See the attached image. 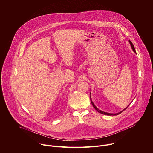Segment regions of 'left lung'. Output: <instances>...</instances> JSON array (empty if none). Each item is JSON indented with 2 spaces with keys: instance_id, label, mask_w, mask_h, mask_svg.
Instances as JSON below:
<instances>
[{
  "instance_id": "8db88e82",
  "label": "left lung",
  "mask_w": 153,
  "mask_h": 153,
  "mask_svg": "<svg viewBox=\"0 0 153 153\" xmlns=\"http://www.w3.org/2000/svg\"><path fill=\"white\" fill-rule=\"evenodd\" d=\"M129 44H130V45H131V48H132V49L133 50V51H134L136 54H137V53H136V51H135V48H134V45L132 44V43L130 41V40H129ZM90 95H91V93H90ZM90 100H91V104H92V105H93V107H94V108L99 112V113H102V114H104V115H107V116H115V115H117V114H120L123 111H124L125 110H126L128 107V106H129V105L126 107V108H125L123 110H122V111H119V113H107V112H105V111H102L101 110H100V109H99L96 105H95V104H94V102H93L92 101V99H91V96H90Z\"/></svg>"
}]
</instances>
